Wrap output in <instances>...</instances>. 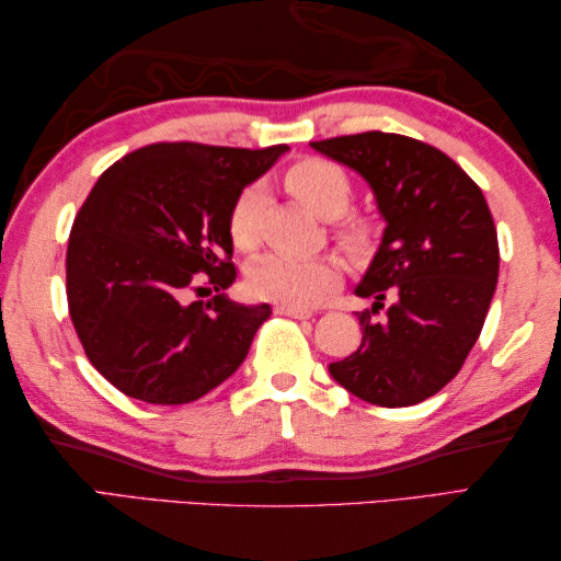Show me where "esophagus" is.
Wrapping results in <instances>:
<instances>
[{
  "label": "esophagus",
  "instance_id": "esophagus-1",
  "mask_svg": "<svg viewBox=\"0 0 561 561\" xmlns=\"http://www.w3.org/2000/svg\"><path fill=\"white\" fill-rule=\"evenodd\" d=\"M274 313L289 316V318H311L313 316L311 308H296V306H277L274 308Z\"/></svg>",
  "mask_w": 561,
  "mask_h": 561
}]
</instances>
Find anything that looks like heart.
Masks as SVG:
<instances>
[{
	"label": "heart",
	"mask_w": 561,
	"mask_h": 561,
	"mask_svg": "<svg viewBox=\"0 0 561 561\" xmlns=\"http://www.w3.org/2000/svg\"><path fill=\"white\" fill-rule=\"evenodd\" d=\"M284 187L304 207L318 214L320 219H335L337 245L352 257L371 253L378 238V224L371 214L350 209L354 195V181L344 165L323 159L304 157L294 161L284 173ZM262 209V190L248 185L236 195L226 219L231 243L248 253L257 245V217ZM340 282V267L330 257L296 260L284 255H267L248 274V287L257 299L282 306L306 308L335 287Z\"/></svg>",
	"instance_id": "heart-1"
}]
</instances>
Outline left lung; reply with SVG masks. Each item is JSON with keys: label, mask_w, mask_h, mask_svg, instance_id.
Listing matches in <instances>:
<instances>
[{"label": "left lung", "mask_w": 561, "mask_h": 561, "mask_svg": "<svg viewBox=\"0 0 561 561\" xmlns=\"http://www.w3.org/2000/svg\"><path fill=\"white\" fill-rule=\"evenodd\" d=\"M311 147L362 173L388 221L356 287L374 299L356 313L362 344L330 376L378 408H410L456 378L480 337L499 277L492 211L480 185L420 139L374 129Z\"/></svg>", "instance_id": "obj_1"}]
</instances>
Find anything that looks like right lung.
I'll return each instance as SVG.
<instances>
[{
  "mask_svg": "<svg viewBox=\"0 0 561 561\" xmlns=\"http://www.w3.org/2000/svg\"><path fill=\"white\" fill-rule=\"evenodd\" d=\"M284 151L159 141L93 185L69 233L67 306L89 362L127 398L193 402L243 364L270 306L193 294L233 284L229 209Z\"/></svg>",
  "mask_w": 561,
  "mask_h": 561,
  "instance_id": "1",
  "label": "right lung"
}]
</instances>
